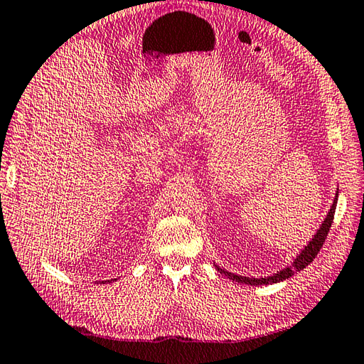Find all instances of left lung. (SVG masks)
<instances>
[{"mask_svg":"<svg viewBox=\"0 0 364 364\" xmlns=\"http://www.w3.org/2000/svg\"><path fill=\"white\" fill-rule=\"evenodd\" d=\"M336 203H338V194H336V197H334V200H333V205H331V208L328 211V215H326L322 225H320V229L314 235V238H312L309 241V245L304 246L303 251L296 255L295 262L291 263L290 267L281 269L279 273H276L273 276H267V277H246V276H238V274H233V273L225 272V269L219 268L216 265L218 272L224 273L227 277H229V279H233V281L241 282V284H247V286H268V284H274V282H281L284 279H289L290 276H294L296 272H301L303 268L308 267L309 263L316 259V255L318 254L320 249H322L325 240H326V235H328L330 227L333 224L334 211H336Z\"/></svg>","mask_w":364,"mask_h":364,"instance_id":"left-lung-1","label":"left lung"}]
</instances>
